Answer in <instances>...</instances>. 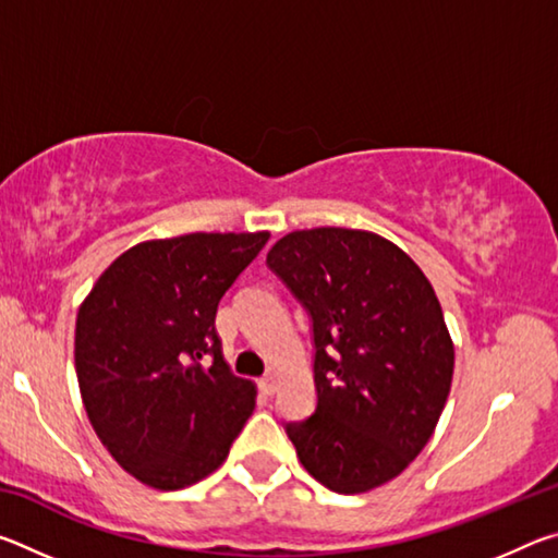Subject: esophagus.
I'll return each instance as SVG.
<instances>
[{"label":"esophagus","mask_w":558,"mask_h":558,"mask_svg":"<svg viewBox=\"0 0 558 558\" xmlns=\"http://www.w3.org/2000/svg\"><path fill=\"white\" fill-rule=\"evenodd\" d=\"M258 389L266 393V396H272L276 393V389H278V379H276V374H266L263 376V379L258 381Z\"/></svg>","instance_id":"1"}]
</instances>
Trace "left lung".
I'll use <instances>...</instances> for the list:
<instances>
[{"label": "left lung", "mask_w": 558, "mask_h": 558, "mask_svg": "<svg viewBox=\"0 0 558 558\" xmlns=\"http://www.w3.org/2000/svg\"><path fill=\"white\" fill-rule=\"evenodd\" d=\"M268 268L313 319L317 405L286 423L317 483L359 495L411 465L448 401L456 349L436 290L372 231H292Z\"/></svg>", "instance_id": "obj_1"}]
</instances>
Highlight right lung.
Listing matches in <instances>:
<instances>
[{"mask_svg":"<svg viewBox=\"0 0 558 558\" xmlns=\"http://www.w3.org/2000/svg\"><path fill=\"white\" fill-rule=\"evenodd\" d=\"M270 233H186L132 245L75 317V374L102 446L155 489H182L221 465L256 409L233 376L216 307Z\"/></svg>","mask_w":558,"mask_h":558,"instance_id":"obj_1","label":"right lung"}]
</instances>
